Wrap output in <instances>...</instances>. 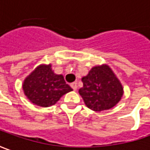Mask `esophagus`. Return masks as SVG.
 I'll list each match as a JSON object with an SVG mask.
<instances>
[{
  "instance_id": "1",
  "label": "esophagus",
  "mask_w": 150,
  "mask_h": 150,
  "mask_svg": "<svg viewBox=\"0 0 150 150\" xmlns=\"http://www.w3.org/2000/svg\"><path fill=\"white\" fill-rule=\"evenodd\" d=\"M70 86H71V88H72L74 91H76V90H77V84H76V82L71 83V84H70Z\"/></svg>"
}]
</instances>
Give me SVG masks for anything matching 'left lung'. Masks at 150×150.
<instances>
[{"label": "left lung", "instance_id": "1", "mask_svg": "<svg viewBox=\"0 0 150 150\" xmlns=\"http://www.w3.org/2000/svg\"><path fill=\"white\" fill-rule=\"evenodd\" d=\"M79 93L88 108L95 111L111 109L120 100L123 87L108 65L93 67L82 78Z\"/></svg>", "mask_w": 150, "mask_h": 150}]
</instances>
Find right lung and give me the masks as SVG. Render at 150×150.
Returning <instances> with one entry per match:
<instances>
[{
    "mask_svg": "<svg viewBox=\"0 0 150 150\" xmlns=\"http://www.w3.org/2000/svg\"><path fill=\"white\" fill-rule=\"evenodd\" d=\"M23 91L33 104L41 107L53 105L63 95L72 91L63 75H55L51 65H40L25 80Z\"/></svg>",
    "mask_w": 150,
    "mask_h": 150,
    "instance_id": "obj_1",
    "label": "right lung"
}]
</instances>
